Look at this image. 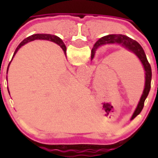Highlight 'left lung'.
<instances>
[{
    "label": "left lung",
    "instance_id": "obj_1",
    "mask_svg": "<svg viewBox=\"0 0 158 158\" xmlns=\"http://www.w3.org/2000/svg\"><path fill=\"white\" fill-rule=\"evenodd\" d=\"M115 43L124 46L125 48L129 50L130 52L135 53L140 60V62H141V63L143 64V67H144V69L146 71L145 89H144L142 96L140 97V100H139V103H138V106H137L135 113L133 114V119L135 118L137 115H139L140 112L142 111L145 100L146 99V97L149 94L150 89H151V81H152V68H151L150 63L148 62V60L146 58V53H145L144 50L141 47V45H139L137 41L134 40L131 38H129L127 35H108L103 36L101 39L98 40L93 46L92 50H91V59H93L94 56H95V52L99 47L107 45V44H115Z\"/></svg>",
    "mask_w": 158,
    "mask_h": 158
}]
</instances>
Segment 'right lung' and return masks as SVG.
Instances as JSON below:
<instances>
[{
  "instance_id": "add662e5",
  "label": "right lung",
  "mask_w": 158,
  "mask_h": 158,
  "mask_svg": "<svg viewBox=\"0 0 158 158\" xmlns=\"http://www.w3.org/2000/svg\"><path fill=\"white\" fill-rule=\"evenodd\" d=\"M51 40V41H53L56 43L57 45H59L63 50V52H64V54H66V46L64 45V43L62 42V40L59 37L56 35H47V34H36V35H33L31 36H29L28 38H26L23 40L20 44L19 45V46L17 47V49L15 50V52H14V55H15V53L18 52V50H19L22 45H23L26 43H28L29 41H32V40ZM10 64V63H9ZM9 67V65H8ZM8 70V69H7Z\"/></svg>"
}]
</instances>
